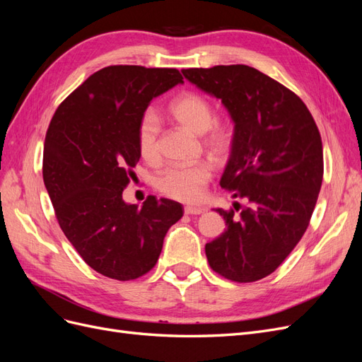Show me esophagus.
I'll use <instances>...</instances> for the list:
<instances>
[{
  "mask_svg": "<svg viewBox=\"0 0 362 362\" xmlns=\"http://www.w3.org/2000/svg\"><path fill=\"white\" fill-rule=\"evenodd\" d=\"M184 213H185V214H202V213H204V208L187 205V206H184Z\"/></svg>",
  "mask_w": 362,
  "mask_h": 362,
  "instance_id": "obj_1",
  "label": "esophagus"
}]
</instances>
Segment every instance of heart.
Returning <instances> with one entry per match:
<instances>
[{"mask_svg": "<svg viewBox=\"0 0 362 362\" xmlns=\"http://www.w3.org/2000/svg\"><path fill=\"white\" fill-rule=\"evenodd\" d=\"M168 115L178 124L201 134L202 146L217 158L223 160L234 144V127L228 120L214 119L216 112L213 103L198 92H182L169 101ZM160 124L154 115H145L137 127L139 154L146 163H157ZM211 164L198 161L194 164L170 166L157 178V190L170 199L194 204L205 192L211 178Z\"/></svg>", "mask_w": 362, "mask_h": 362, "instance_id": "heart-1", "label": "heart"}]
</instances>
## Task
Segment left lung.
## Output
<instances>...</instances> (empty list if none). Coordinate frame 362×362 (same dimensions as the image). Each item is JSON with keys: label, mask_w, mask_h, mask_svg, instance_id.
<instances>
[{"label": "left lung", "mask_w": 362, "mask_h": 362, "mask_svg": "<svg viewBox=\"0 0 362 362\" xmlns=\"http://www.w3.org/2000/svg\"><path fill=\"white\" fill-rule=\"evenodd\" d=\"M234 120L222 189L246 205L217 213L226 229L205 245L210 267L234 282L269 276L300 242L323 180V146L308 107L288 87L246 64L182 69Z\"/></svg>", "instance_id": "left-lung-1"}]
</instances>
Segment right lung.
<instances>
[{"instance_id": "1", "label": "right lung", "mask_w": 362, "mask_h": 362, "mask_svg": "<svg viewBox=\"0 0 362 362\" xmlns=\"http://www.w3.org/2000/svg\"><path fill=\"white\" fill-rule=\"evenodd\" d=\"M182 83L178 69L115 64L90 75L54 113L43 146V182L62 231L101 275L137 279L157 264L182 205L122 192L140 158L137 127L152 98Z\"/></svg>"}]
</instances>
